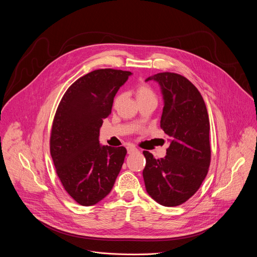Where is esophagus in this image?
I'll list each match as a JSON object with an SVG mask.
<instances>
[{"mask_svg": "<svg viewBox=\"0 0 257 257\" xmlns=\"http://www.w3.org/2000/svg\"><path fill=\"white\" fill-rule=\"evenodd\" d=\"M127 152H128V154H132L134 152H137V149L135 148L134 145H128L127 146Z\"/></svg>", "mask_w": 257, "mask_h": 257, "instance_id": "1", "label": "esophagus"}]
</instances>
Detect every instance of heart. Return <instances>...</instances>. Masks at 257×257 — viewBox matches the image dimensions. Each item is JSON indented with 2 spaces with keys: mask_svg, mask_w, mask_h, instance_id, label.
Wrapping results in <instances>:
<instances>
[{
  "mask_svg": "<svg viewBox=\"0 0 257 257\" xmlns=\"http://www.w3.org/2000/svg\"><path fill=\"white\" fill-rule=\"evenodd\" d=\"M135 96L138 102L146 101V100H155L157 101V95L154 90V88L145 82L139 83L135 88ZM119 98V96L116 97V100Z\"/></svg>",
  "mask_w": 257,
  "mask_h": 257,
  "instance_id": "obj_1",
  "label": "heart"
}]
</instances>
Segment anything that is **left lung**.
Returning a JSON list of instances; mask_svg holds the SVG:
<instances>
[{"label":"left lung","instance_id":"left-lung-1","mask_svg":"<svg viewBox=\"0 0 257 257\" xmlns=\"http://www.w3.org/2000/svg\"><path fill=\"white\" fill-rule=\"evenodd\" d=\"M159 82L164 95L161 128L171 143L164 159L144 151V184L164 206L186 202L199 189L210 165L209 120L198 89L177 73H158L146 81Z\"/></svg>","mask_w":257,"mask_h":257}]
</instances>
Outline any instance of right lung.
Returning <instances> with one entry per match:
<instances>
[{
  "label": "right lung",
  "instance_id": "add662e5",
  "mask_svg": "<svg viewBox=\"0 0 257 257\" xmlns=\"http://www.w3.org/2000/svg\"><path fill=\"white\" fill-rule=\"evenodd\" d=\"M130 75L129 71L94 70L73 83L58 105L50 152L64 189L80 205L103 199L121 171L126 149L101 146L98 136L117 91Z\"/></svg>",
  "mask_w": 257,
  "mask_h": 257
}]
</instances>
